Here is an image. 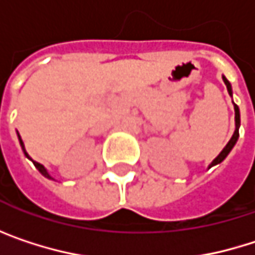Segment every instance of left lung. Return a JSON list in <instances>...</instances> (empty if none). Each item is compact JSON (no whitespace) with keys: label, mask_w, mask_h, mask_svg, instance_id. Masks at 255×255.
I'll return each mask as SVG.
<instances>
[{"label":"left lung","mask_w":255,"mask_h":255,"mask_svg":"<svg viewBox=\"0 0 255 255\" xmlns=\"http://www.w3.org/2000/svg\"><path fill=\"white\" fill-rule=\"evenodd\" d=\"M223 81H225V84H226V88H228V91H229L230 97H232V94H233V91H232V85H230V82L226 79V77H223ZM233 103V102H232ZM233 109H235V131H233V135L230 137V140L228 141V144L223 147V150L216 156V159H213V162L208 165V168H211V167H214V165H217V164H220V162H223L225 159H226V156L230 153V150L233 149V146L236 144V141H238V138H239V127H241V114H239V108L233 103Z\"/></svg>","instance_id":"obj_1"}]
</instances>
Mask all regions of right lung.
Segmentation results:
<instances>
[{"instance_id": "1", "label": "right lung", "mask_w": 255, "mask_h": 255, "mask_svg": "<svg viewBox=\"0 0 255 255\" xmlns=\"http://www.w3.org/2000/svg\"><path fill=\"white\" fill-rule=\"evenodd\" d=\"M17 137H19V143H20V146H22V150H23V153H25V156H26V158H27V159H30V161L33 162V165H35V168H36V170H38V171H39V173H41V174H42L44 177L50 178V180H54V178H53V177H51V176H50V173L47 171V168H45V167H44L42 164H39V162H36V161H33V159H32V158H30V156L27 155V152H26V149H25V144H23V141H22V138H20V135H19V132H17Z\"/></svg>"}]
</instances>
